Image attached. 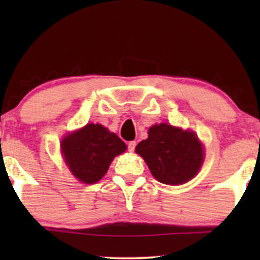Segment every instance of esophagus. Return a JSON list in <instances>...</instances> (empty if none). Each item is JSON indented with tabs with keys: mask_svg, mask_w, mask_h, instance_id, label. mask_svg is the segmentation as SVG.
Returning <instances> with one entry per match:
<instances>
[{
	"mask_svg": "<svg viewBox=\"0 0 260 260\" xmlns=\"http://www.w3.org/2000/svg\"><path fill=\"white\" fill-rule=\"evenodd\" d=\"M135 148H136V142L135 141H131L127 143V150H129L130 152H134Z\"/></svg>",
	"mask_w": 260,
	"mask_h": 260,
	"instance_id": "esophagus-1",
	"label": "esophagus"
}]
</instances>
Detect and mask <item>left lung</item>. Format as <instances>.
I'll return each mask as SVG.
<instances>
[{
    "label": "left lung",
    "instance_id": "left-lung-1",
    "mask_svg": "<svg viewBox=\"0 0 260 260\" xmlns=\"http://www.w3.org/2000/svg\"><path fill=\"white\" fill-rule=\"evenodd\" d=\"M148 134L147 140L137 144L136 152L144 158L156 180L181 184L197 175L204 150L194 133L162 123L151 126Z\"/></svg>",
    "mask_w": 260,
    "mask_h": 260
}]
</instances>
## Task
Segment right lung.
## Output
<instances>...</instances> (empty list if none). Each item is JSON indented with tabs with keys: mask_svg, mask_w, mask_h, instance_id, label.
Masks as SVG:
<instances>
[{
	"mask_svg": "<svg viewBox=\"0 0 260 260\" xmlns=\"http://www.w3.org/2000/svg\"><path fill=\"white\" fill-rule=\"evenodd\" d=\"M126 145L101 124H87L63 138L61 150L70 170L84 183H95L108 172L115 156Z\"/></svg>",
	"mask_w": 260,
	"mask_h": 260,
	"instance_id": "right-lung-1",
	"label": "right lung"
}]
</instances>
